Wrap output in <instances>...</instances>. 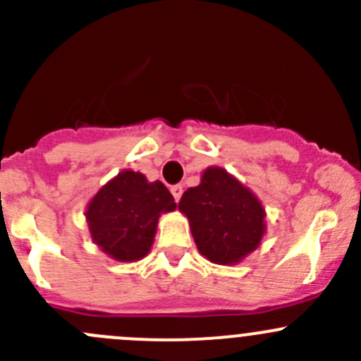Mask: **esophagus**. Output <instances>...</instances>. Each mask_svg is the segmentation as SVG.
<instances>
[{"instance_id": "1", "label": "esophagus", "mask_w": 361, "mask_h": 361, "mask_svg": "<svg viewBox=\"0 0 361 361\" xmlns=\"http://www.w3.org/2000/svg\"><path fill=\"white\" fill-rule=\"evenodd\" d=\"M171 194H173L174 201H180L181 199V194H183V187L181 185H174V187H171Z\"/></svg>"}]
</instances>
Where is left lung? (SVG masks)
Listing matches in <instances>:
<instances>
[{"instance_id":"8db88e82","label":"left lung","mask_w":361,"mask_h":361,"mask_svg":"<svg viewBox=\"0 0 361 361\" xmlns=\"http://www.w3.org/2000/svg\"><path fill=\"white\" fill-rule=\"evenodd\" d=\"M199 253L218 265H235L260 246L267 224L260 199L218 166L202 171L201 183L181 195Z\"/></svg>"}]
</instances>
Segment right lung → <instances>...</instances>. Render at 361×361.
Wrapping results in <instances>:
<instances>
[{"label": "right lung", "instance_id": "1", "mask_svg": "<svg viewBox=\"0 0 361 361\" xmlns=\"http://www.w3.org/2000/svg\"><path fill=\"white\" fill-rule=\"evenodd\" d=\"M176 202L162 181L123 169L97 190L85 209L92 243L116 262H137L150 253L162 213Z\"/></svg>", "mask_w": 361, "mask_h": 361}]
</instances>
